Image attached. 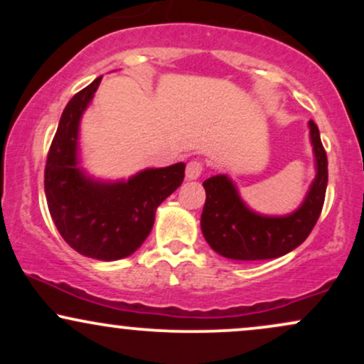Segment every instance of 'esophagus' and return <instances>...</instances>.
<instances>
[{
  "label": "esophagus",
  "mask_w": 364,
  "mask_h": 364,
  "mask_svg": "<svg viewBox=\"0 0 364 364\" xmlns=\"http://www.w3.org/2000/svg\"><path fill=\"white\" fill-rule=\"evenodd\" d=\"M202 171H203V164L200 161H191L188 162L186 166V178L188 179H198L200 176H202Z\"/></svg>",
  "instance_id": "1"
}]
</instances>
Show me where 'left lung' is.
I'll return each instance as SVG.
<instances>
[{
	"label": "left lung",
	"mask_w": 364,
	"mask_h": 364,
	"mask_svg": "<svg viewBox=\"0 0 364 364\" xmlns=\"http://www.w3.org/2000/svg\"><path fill=\"white\" fill-rule=\"evenodd\" d=\"M308 127L316 174L303 203L291 214L263 215L252 210L228 174L203 181L207 198L200 225L214 252L231 260H269L292 252L306 240L320 217L328 181L327 154L318 127L313 121H308Z\"/></svg>",
	"instance_id": "1"
}]
</instances>
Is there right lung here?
<instances>
[{
	"instance_id": "add662e5",
	"label": "right lung",
	"mask_w": 364,
	"mask_h": 364,
	"mask_svg": "<svg viewBox=\"0 0 364 364\" xmlns=\"http://www.w3.org/2000/svg\"><path fill=\"white\" fill-rule=\"evenodd\" d=\"M102 77L75 94L63 111L48 154L44 190L49 214L75 252L95 260L127 258L147 240L157 207L185 178V162L147 168L128 179L106 181L80 164V121Z\"/></svg>"
}]
</instances>
